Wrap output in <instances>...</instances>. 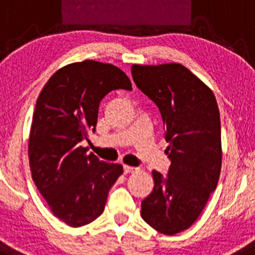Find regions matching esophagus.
<instances>
[{
  "label": "esophagus",
  "mask_w": 255,
  "mask_h": 255,
  "mask_svg": "<svg viewBox=\"0 0 255 255\" xmlns=\"http://www.w3.org/2000/svg\"><path fill=\"white\" fill-rule=\"evenodd\" d=\"M138 170L136 167H131V166H124V172L125 173H131L135 172V171Z\"/></svg>",
  "instance_id": "34e87169"
}]
</instances>
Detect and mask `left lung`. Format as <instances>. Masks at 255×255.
<instances>
[{
  "mask_svg": "<svg viewBox=\"0 0 255 255\" xmlns=\"http://www.w3.org/2000/svg\"><path fill=\"white\" fill-rule=\"evenodd\" d=\"M136 87L157 105L163 120L166 176L153 171L154 188L141 202V217L164 235L194 224L220 179L221 120L213 92L180 64L132 65Z\"/></svg>",
  "mask_w": 255,
  "mask_h": 255,
  "instance_id": "1",
  "label": "left lung"
}]
</instances>
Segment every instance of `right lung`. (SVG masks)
<instances>
[{
  "instance_id": "right-lung-1",
  "label": "right lung",
  "mask_w": 255,
  "mask_h": 255,
  "mask_svg": "<svg viewBox=\"0 0 255 255\" xmlns=\"http://www.w3.org/2000/svg\"><path fill=\"white\" fill-rule=\"evenodd\" d=\"M115 89L131 91L123 70L85 60L57 70L37 100L29 135L31 177L53 216L71 227L102 215L123 173L121 164L100 161L82 147L96 131L101 101Z\"/></svg>"
}]
</instances>
